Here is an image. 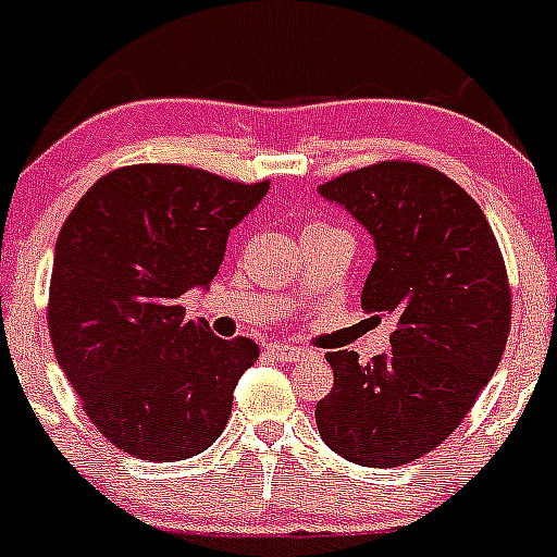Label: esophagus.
<instances>
[{
	"label": "esophagus",
	"instance_id": "obj_1",
	"mask_svg": "<svg viewBox=\"0 0 557 557\" xmlns=\"http://www.w3.org/2000/svg\"><path fill=\"white\" fill-rule=\"evenodd\" d=\"M269 356L280 358V361H301V358H310L312 350L294 345H269Z\"/></svg>",
	"mask_w": 557,
	"mask_h": 557
}]
</instances>
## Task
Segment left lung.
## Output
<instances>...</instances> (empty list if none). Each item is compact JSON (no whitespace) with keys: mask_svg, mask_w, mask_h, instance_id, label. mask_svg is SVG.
<instances>
[{"mask_svg":"<svg viewBox=\"0 0 557 557\" xmlns=\"http://www.w3.org/2000/svg\"><path fill=\"white\" fill-rule=\"evenodd\" d=\"M374 239L361 290L367 312H391V350L325 352L334 387L314 407L325 445L372 469L440 447L474 407L512 323L507 269L485 212L447 174L380 161L320 185Z\"/></svg>","mask_w":557,"mask_h":557,"instance_id":"obj_1","label":"left lung"}]
</instances>
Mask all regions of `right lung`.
<instances>
[{"label": "right lung", "instance_id": "obj_1", "mask_svg": "<svg viewBox=\"0 0 557 557\" xmlns=\"http://www.w3.org/2000/svg\"><path fill=\"white\" fill-rule=\"evenodd\" d=\"M267 190V180L245 185L194 166H123L99 177L61 226L50 342L117 450L172 463L205 453L226 429L258 345L185 320L180 296L212 283L228 234Z\"/></svg>", "mask_w": 557, "mask_h": 557}]
</instances>
